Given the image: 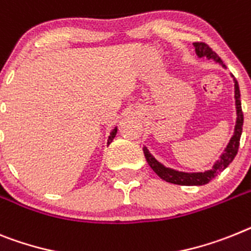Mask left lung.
<instances>
[{
  "mask_svg": "<svg viewBox=\"0 0 251 251\" xmlns=\"http://www.w3.org/2000/svg\"><path fill=\"white\" fill-rule=\"evenodd\" d=\"M196 47V53L199 57H207V58H213L217 62L222 64L221 58L216 54V52L212 50L211 47L208 44H205L203 42H196L194 43ZM235 99H236V108H237V121L236 127H235V133L231 137L230 142H228L227 147L225 150V152L221 155L220 160L213 165V168L204 173H193V174H188V173H180V171L171 170V169L165 168L160 162H157L155 158L150 155V152L147 149H143L145 152V157H146L147 162L151 166V169L155 171L158 176L161 177L162 180L169 181L171 184H177V185H204V184L209 183L212 179H215L218 174H221L225 169L227 168L228 165L232 162V160L236 156L237 151H239L240 146V137L243 133V123H244V113L241 109V100H240V90L239 83L235 80Z\"/></svg>",
  "mask_w": 251,
  "mask_h": 251,
  "instance_id": "1",
  "label": "left lung"
}]
</instances>
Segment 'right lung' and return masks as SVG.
<instances>
[{
	"label": "right lung",
	"instance_id": "obj_1",
	"mask_svg": "<svg viewBox=\"0 0 251 251\" xmlns=\"http://www.w3.org/2000/svg\"><path fill=\"white\" fill-rule=\"evenodd\" d=\"M115 134H117V128H114V129H113V132H111V133H110V136H109L108 145L111 142V141H113V138H114V137H115Z\"/></svg>",
	"mask_w": 251,
	"mask_h": 251
}]
</instances>
